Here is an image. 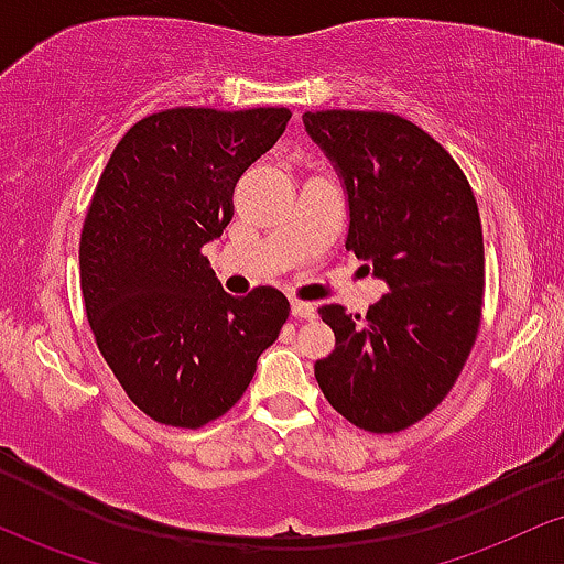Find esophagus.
<instances>
[{
	"mask_svg": "<svg viewBox=\"0 0 564 564\" xmlns=\"http://www.w3.org/2000/svg\"><path fill=\"white\" fill-rule=\"evenodd\" d=\"M290 311H293V316L295 319H314V314H316V306L314 303H306V301H295L290 303Z\"/></svg>",
	"mask_w": 564,
	"mask_h": 564,
	"instance_id": "obj_1",
	"label": "esophagus"
}]
</instances>
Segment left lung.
<instances>
[{
  "label": "left lung",
  "mask_w": 564,
  "mask_h": 564,
  "mask_svg": "<svg viewBox=\"0 0 564 564\" xmlns=\"http://www.w3.org/2000/svg\"><path fill=\"white\" fill-rule=\"evenodd\" d=\"M303 123L346 187V248L388 284L367 316L319 308L335 350L314 364L316 382L356 427L399 433L446 399L478 337V203L454 158L406 118L319 110Z\"/></svg>",
  "instance_id": "obj_1"
}]
</instances>
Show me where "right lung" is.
<instances>
[{"mask_svg":"<svg viewBox=\"0 0 564 564\" xmlns=\"http://www.w3.org/2000/svg\"><path fill=\"white\" fill-rule=\"evenodd\" d=\"M290 116L152 112L99 176L78 245L86 319L126 395L161 425L203 427L227 414L288 322L280 290L224 293L203 245L227 229L237 182Z\"/></svg>","mask_w":564,"mask_h":564,"instance_id":"right-lung-1","label":"right lung"}]
</instances>
